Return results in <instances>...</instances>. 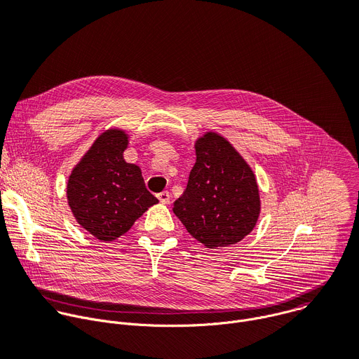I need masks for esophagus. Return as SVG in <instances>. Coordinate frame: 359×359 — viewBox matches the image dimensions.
I'll return each mask as SVG.
<instances>
[{"label": "esophagus", "mask_w": 359, "mask_h": 359, "mask_svg": "<svg viewBox=\"0 0 359 359\" xmlns=\"http://www.w3.org/2000/svg\"><path fill=\"white\" fill-rule=\"evenodd\" d=\"M158 198L161 200L162 204H169L170 203V193L168 190H165V191L158 194Z\"/></svg>", "instance_id": "esophagus-1"}]
</instances>
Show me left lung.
I'll list each match as a JSON object with an SVG mask.
<instances>
[{"instance_id": "obj_1", "label": "left lung", "mask_w": 359, "mask_h": 359, "mask_svg": "<svg viewBox=\"0 0 359 359\" xmlns=\"http://www.w3.org/2000/svg\"><path fill=\"white\" fill-rule=\"evenodd\" d=\"M194 149L196 163L173 213L208 248L236 244L259 220L257 180L240 153L219 133H204Z\"/></svg>"}]
</instances>
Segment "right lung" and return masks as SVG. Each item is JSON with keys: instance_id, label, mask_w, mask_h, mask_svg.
I'll list each match as a JSON object with an SVG mask.
<instances>
[{"instance_id": "obj_1", "label": "right lung", "mask_w": 359, "mask_h": 359, "mask_svg": "<svg viewBox=\"0 0 359 359\" xmlns=\"http://www.w3.org/2000/svg\"><path fill=\"white\" fill-rule=\"evenodd\" d=\"M128 143L125 130H105L68 179L67 197L74 217L100 241L123 236L159 201L146 189L140 168L123 159Z\"/></svg>"}]
</instances>
